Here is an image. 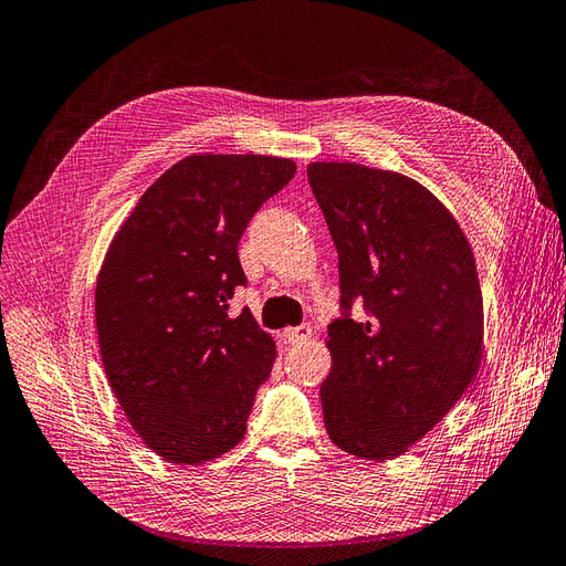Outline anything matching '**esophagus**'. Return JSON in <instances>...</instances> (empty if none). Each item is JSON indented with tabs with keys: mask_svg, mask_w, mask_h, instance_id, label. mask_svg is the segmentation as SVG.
Masks as SVG:
<instances>
[{
	"mask_svg": "<svg viewBox=\"0 0 566 566\" xmlns=\"http://www.w3.org/2000/svg\"><path fill=\"white\" fill-rule=\"evenodd\" d=\"M282 336H284L286 344H305V342H308V338L313 336V329H311V325L289 327V329H284Z\"/></svg>",
	"mask_w": 566,
	"mask_h": 566,
	"instance_id": "34e87169",
	"label": "esophagus"
}]
</instances>
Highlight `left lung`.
Segmentation results:
<instances>
[{"label":"left lung","mask_w":566,"mask_h":566,"mask_svg":"<svg viewBox=\"0 0 566 566\" xmlns=\"http://www.w3.org/2000/svg\"><path fill=\"white\" fill-rule=\"evenodd\" d=\"M308 180L338 253L344 317L329 325L319 386L329 439L391 460L462 398L483 353V301L470 241L410 177L317 160ZM360 300L363 323L349 317Z\"/></svg>","instance_id":"1"}]
</instances>
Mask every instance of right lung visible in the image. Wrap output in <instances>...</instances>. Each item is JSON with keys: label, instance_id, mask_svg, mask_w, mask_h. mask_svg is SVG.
I'll use <instances>...</instances> for the list:
<instances>
[{"label": "right lung", "instance_id": "obj_1", "mask_svg": "<svg viewBox=\"0 0 566 566\" xmlns=\"http://www.w3.org/2000/svg\"><path fill=\"white\" fill-rule=\"evenodd\" d=\"M294 172L292 158L187 156L142 193L106 251L94 292L106 377L139 439L172 464L244 439L277 353L249 308L228 313L247 284L237 247Z\"/></svg>", "mask_w": 566, "mask_h": 566}]
</instances>
